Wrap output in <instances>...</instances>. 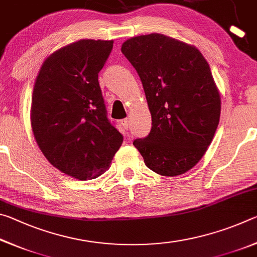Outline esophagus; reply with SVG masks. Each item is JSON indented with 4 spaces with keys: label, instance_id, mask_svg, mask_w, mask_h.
I'll list each match as a JSON object with an SVG mask.
<instances>
[{
    "label": "esophagus",
    "instance_id": "1",
    "mask_svg": "<svg viewBox=\"0 0 257 257\" xmlns=\"http://www.w3.org/2000/svg\"><path fill=\"white\" fill-rule=\"evenodd\" d=\"M121 124L123 125L124 129H128V128H129V120H128V119L121 120Z\"/></svg>",
    "mask_w": 257,
    "mask_h": 257
}]
</instances>
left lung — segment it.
Returning <instances> with one entry per match:
<instances>
[{
    "label": "left lung",
    "instance_id": "1",
    "mask_svg": "<svg viewBox=\"0 0 257 257\" xmlns=\"http://www.w3.org/2000/svg\"><path fill=\"white\" fill-rule=\"evenodd\" d=\"M121 52L138 72L152 115L149 136L134 145L152 171L182 175L205 154L220 121L210 66L194 45L158 33L129 38Z\"/></svg>",
    "mask_w": 257,
    "mask_h": 257
}]
</instances>
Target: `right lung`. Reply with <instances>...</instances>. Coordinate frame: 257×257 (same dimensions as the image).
Wrapping results in <instances>:
<instances>
[{
	"instance_id": "add662e5",
	"label": "right lung",
	"mask_w": 257,
	"mask_h": 257,
	"mask_svg": "<svg viewBox=\"0 0 257 257\" xmlns=\"http://www.w3.org/2000/svg\"><path fill=\"white\" fill-rule=\"evenodd\" d=\"M113 41L80 40L43 62L30 108L34 137L47 161L79 180L105 172L123 137L110 123L98 73Z\"/></svg>"
}]
</instances>
